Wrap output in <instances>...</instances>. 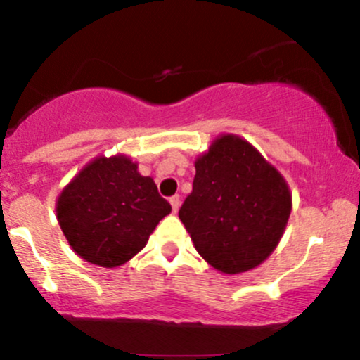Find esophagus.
Returning <instances> with one entry per match:
<instances>
[{
    "mask_svg": "<svg viewBox=\"0 0 360 360\" xmlns=\"http://www.w3.org/2000/svg\"><path fill=\"white\" fill-rule=\"evenodd\" d=\"M169 201H171L172 212L177 213V210H179V206H181V198H179V194H174V196H172Z\"/></svg>",
    "mask_w": 360,
    "mask_h": 360,
    "instance_id": "obj_1",
    "label": "esophagus"
}]
</instances>
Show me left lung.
Masks as SVG:
<instances>
[{
    "label": "left lung",
    "mask_w": 360,
    "mask_h": 360,
    "mask_svg": "<svg viewBox=\"0 0 360 360\" xmlns=\"http://www.w3.org/2000/svg\"><path fill=\"white\" fill-rule=\"evenodd\" d=\"M194 167L179 218L198 254L225 274L257 267L278 247L291 214L284 177L237 135L213 140Z\"/></svg>",
    "instance_id": "1"
}]
</instances>
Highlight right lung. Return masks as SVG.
Instances as JSON below:
<instances>
[{"instance_id":"right-lung-1","label":"right lung","mask_w":360,"mask_h":360,"mask_svg":"<svg viewBox=\"0 0 360 360\" xmlns=\"http://www.w3.org/2000/svg\"><path fill=\"white\" fill-rule=\"evenodd\" d=\"M57 220L79 257L118 267L146 247L157 223L171 213L152 177L127 155L98 157L62 189Z\"/></svg>"}]
</instances>
